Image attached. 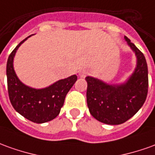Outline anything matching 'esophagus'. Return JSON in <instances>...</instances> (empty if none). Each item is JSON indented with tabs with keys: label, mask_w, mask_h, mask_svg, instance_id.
I'll return each mask as SVG.
<instances>
[{
	"label": "esophagus",
	"mask_w": 155,
	"mask_h": 155,
	"mask_svg": "<svg viewBox=\"0 0 155 155\" xmlns=\"http://www.w3.org/2000/svg\"><path fill=\"white\" fill-rule=\"evenodd\" d=\"M87 74V71L85 70H82L80 71V73H79V75H80V77L81 78H84Z\"/></svg>",
	"instance_id": "esophagus-1"
}]
</instances>
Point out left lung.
<instances>
[{
	"mask_svg": "<svg viewBox=\"0 0 155 155\" xmlns=\"http://www.w3.org/2000/svg\"><path fill=\"white\" fill-rule=\"evenodd\" d=\"M125 40L137 57V66L125 83L108 85L96 78H85L90 113L99 122L110 125L122 124L135 115L143 105L148 94L149 78L145 57L126 36Z\"/></svg>",
	"mask_w": 155,
	"mask_h": 155,
	"instance_id": "left-lung-1",
	"label": "left lung"
}]
</instances>
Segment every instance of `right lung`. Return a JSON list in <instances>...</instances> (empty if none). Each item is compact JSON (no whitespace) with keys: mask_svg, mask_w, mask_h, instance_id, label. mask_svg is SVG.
I'll return each mask as SVG.
<instances>
[{"mask_svg":"<svg viewBox=\"0 0 155 155\" xmlns=\"http://www.w3.org/2000/svg\"><path fill=\"white\" fill-rule=\"evenodd\" d=\"M28 38L14 48L7 59L6 77L9 99L14 109L25 118L36 123H47L59 114L67 93L77 81V76L74 74L59 80L44 89L32 88L21 83L15 73L13 59L18 48Z\"/></svg>","mask_w":155,"mask_h":155,"instance_id":"1","label":"right lung"}]
</instances>
